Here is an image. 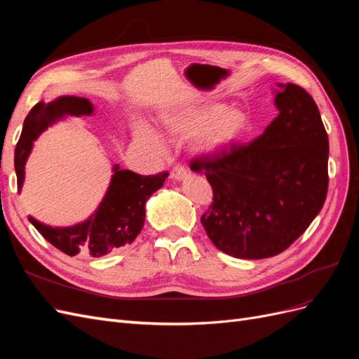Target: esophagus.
Instances as JSON below:
<instances>
[{"instance_id": "obj_1", "label": "esophagus", "mask_w": 359, "mask_h": 359, "mask_svg": "<svg viewBox=\"0 0 359 359\" xmlns=\"http://www.w3.org/2000/svg\"><path fill=\"white\" fill-rule=\"evenodd\" d=\"M187 173H189L187 168L184 166L182 163H177V165L173 166L172 170H170V177H172L173 180H182V178L187 177Z\"/></svg>"}]
</instances>
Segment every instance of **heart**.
Segmentation results:
<instances>
[{
    "mask_svg": "<svg viewBox=\"0 0 359 359\" xmlns=\"http://www.w3.org/2000/svg\"><path fill=\"white\" fill-rule=\"evenodd\" d=\"M226 113L227 107L223 104L206 106L198 114H194L190 119H187V121H184L178 127V132L186 136H198L212 128V133L210 136L211 147L217 148L220 145L231 144L245 132L248 119L240 111L229 112L227 116ZM137 142L156 151H161L163 148L160 139L154 133L148 132V130L139 132Z\"/></svg>",
    "mask_w": 359,
    "mask_h": 359,
    "instance_id": "1",
    "label": "heart"
}]
</instances>
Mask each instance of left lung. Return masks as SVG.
Wrapping results in <instances>:
<instances>
[{
  "mask_svg": "<svg viewBox=\"0 0 359 359\" xmlns=\"http://www.w3.org/2000/svg\"><path fill=\"white\" fill-rule=\"evenodd\" d=\"M280 114L248 144L194 157L212 202L201 223L212 244L240 259L277 256L307 231L328 193L330 142L319 107L295 83L280 85Z\"/></svg>",
  "mask_w": 359,
  "mask_h": 359,
  "instance_id": "8db88e82",
  "label": "left lung"
}]
</instances>
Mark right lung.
<instances>
[{
	"label": "right lung",
	"instance_id": "obj_1",
	"mask_svg": "<svg viewBox=\"0 0 359 359\" xmlns=\"http://www.w3.org/2000/svg\"><path fill=\"white\" fill-rule=\"evenodd\" d=\"M91 103L82 97H60L52 103L39 102L27 115L22 133L15 149V170L18 190L24 184V168L32 147V140L57 121L62 115H90ZM112 182L103 202L90 220L64 229H55L39 223L29 217V222L46 241L62 253L74 256L88 253L100 257L124 245L132 244L145 223V203L157 191L169 173L166 170L156 175H139L133 170L114 168Z\"/></svg>",
	"mask_w": 359,
	"mask_h": 359
}]
</instances>
